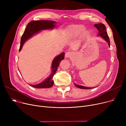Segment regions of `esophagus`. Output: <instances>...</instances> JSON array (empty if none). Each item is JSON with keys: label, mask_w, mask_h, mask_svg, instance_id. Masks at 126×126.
<instances>
[{"label": "esophagus", "mask_w": 126, "mask_h": 126, "mask_svg": "<svg viewBox=\"0 0 126 126\" xmlns=\"http://www.w3.org/2000/svg\"><path fill=\"white\" fill-rule=\"evenodd\" d=\"M72 56V52L70 51H68L65 53V57L69 58Z\"/></svg>", "instance_id": "1"}]
</instances>
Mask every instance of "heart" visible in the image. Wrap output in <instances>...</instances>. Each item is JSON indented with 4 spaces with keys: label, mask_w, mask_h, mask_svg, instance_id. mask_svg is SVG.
Instances as JSON below:
<instances>
[{
    "label": "heart",
    "mask_w": 126,
    "mask_h": 126,
    "mask_svg": "<svg viewBox=\"0 0 126 126\" xmlns=\"http://www.w3.org/2000/svg\"><path fill=\"white\" fill-rule=\"evenodd\" d=\"M85 28L82 25H73L70 26L68 29L69 35L72 37H76L83 32ZM88 32H86L87 34Z\"/></svg>",
    "instance_id": "obj_1"
}]
</instances>
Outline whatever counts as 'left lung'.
Masks as SVG:
<instances>
[{"label": "left lung", "instance_id": "obj_1", "mask_svg": "<svg viewBox=\"0 0 126 126\" xmlns=\"http://www.w3.org/2000/svg\"><path fill=\"white\" fill-rule=\"evenodd\" d=\"M94 26L98 31V33L97 36H100L101 37L103 38L107 42V43H108L109 46L110 47V40H109V36H108V35L107 34V32H106V28L105 25L104 24L100 23L98 24H94ZM74 85L77 87L79 88H81V89H88L92 88H90V87H84V86H83L79 85L76 84H74Z\"/></svg>", "mask_w": 126, "mask_h": 126}]
</instances>
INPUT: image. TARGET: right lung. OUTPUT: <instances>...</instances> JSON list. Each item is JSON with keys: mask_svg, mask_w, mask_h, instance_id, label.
<instances>
[{"mask_svg": "<svg viewBox=\"0 0 126 126\" xmlns=\"http://www.w3.org/2000/svg\"><path fill=\"white\" fill-rule=\"evenodd\" d=\"M56 23V22L55 21L48 20H34L29 22L26 26L24 32L21 37L19 51L21 50L24 43L32 35L43 30L52 29L54 28ZM64 52L62 53L56 57L52 61L51 74L47 79L40 84L30 85L31 86L37 88H48L52 87L54 84V80L52 78L56 73L60 63L64 59Z\"/></svg>", "mask_w": 126, "mask_h": 126, "instance_id": "1", "label": "right lung"}]
</instances>
